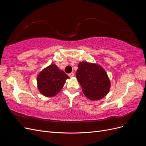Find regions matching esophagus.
Returning <instances> with one entry per match:
<instances>
[{"instance_id":"1","label":"esophagus","mask_w":146,"mask_h":146,"mask_svg":"<svg viewBox=\"0 0 146 146\" xmlns=\"http://www.w3.org/2000/svg\"><path fill=\"white\" fill-rule=\"evenodd\" d=\"M74 76V74L73 72H71V73L69 74V77H70V78H71V77H73Z\"/></svg>"}]
</instances>
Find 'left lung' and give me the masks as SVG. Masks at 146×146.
Listing matches in <instances>:
<instances>
[{
    "mask_svg": "<svg viewBox=\"0 0 146 146\" xmlns=\"http://www.w3.org/2000/svg\"><path fill=\"white\" fill-rule=\"evenodd\" d=\"M76 77L88 99L98 100L107 95L111 82L105 70L98 63L82 61L78 64Z\"/></svg>",
    "mask_w": 146,
    "mask_h": 146,
    "instance_id": "1",
    "label": "left lung"
}]
</instances>
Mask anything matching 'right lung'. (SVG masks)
I'll return each instance as SVG.
<instances>
[{"mask_svg": "<svg viewBox=\"0 0 146 146\" xmlns=\"http://www.w3.org/2000/svg\"><path fill=\"white\" fill-rule=\"evenodd\" d=\"M68 78L69 77L63 70H60L56 64H51L38 74V89L43 96L54 97L58 94Z\"/></svg>", "mask_w": 146, "mask_h": 146, "instance_id": "1", "label": "right lung"}]
</instances>
